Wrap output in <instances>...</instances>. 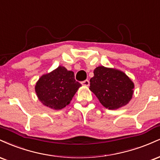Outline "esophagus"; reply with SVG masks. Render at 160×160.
<instances>
[{
    "label": "esophagus",
    "mask_w": 160,
    "mask_h": 160,
    "mask_svg": "<svg viewBox=\"0 0 160 160\" xmlns=\"http://www.w3.org/2000/svg\"><path fill=\"white\" fill-rule=\"evenodd\" d=\"M90 84V82L88 80H84L83 82H82V84L84 86H88Z\"/></svg>",
    "instance_id": "obj_1"
}]
</instances>
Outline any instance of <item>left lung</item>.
<instances>
[{
  "instance_id": "8db88e82",
  "label": "left lung",
  "mask_w": 160,
  "mask_h": 160,
  "mask_svg": "<svg viewBox=\"0 0 160 160\" xmlns=\"http://www.w3.org/2000/svg\"><path fill=\"white\" fill-rule=\"evenodd\" d=\"M93 74L90 90L106 108L117 109L132 99L134 84L124 72L102 66L97 67Z\"/></svg>"
}]
</instances>
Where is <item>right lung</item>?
<instances>
[{
    "mask_svg": "<svg viewBox=\"0 0 160 160\" xmlns=\"http://www.w3.org/2000/svg\"><path fill=\"white\" fill-rule=\"evenodd\" d=\"M80 86L79 82L75 79L74 72L60 66L52 72L40 77L35 91L45 106L59 110L70 102Z\"/></svg>",
    "mask_w": 160,
    "mask_h": 160,
    "instance_id": "add662e5",
    "label": "right lung"
}]
</instances>
